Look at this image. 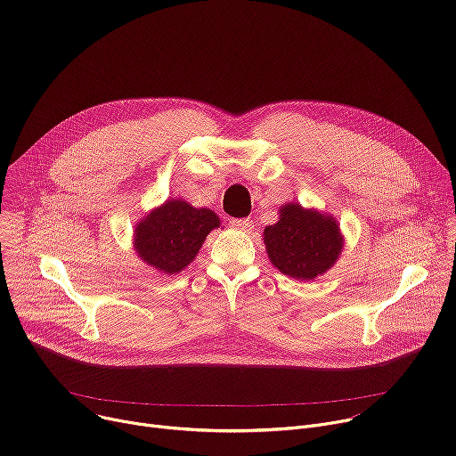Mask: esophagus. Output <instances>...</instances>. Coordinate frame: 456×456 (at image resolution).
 Masks as SVG:
<instances>
[{
  "label": "esophagus",
  "instance_id": "esophagus-1",
  "mask_svg": "<svg viewBox=\"0 0 456 456\" xmlns=\"http://www.w3.org/2000/svg\"><path fill=\"white\" fill-rule=\"evenodd\" d=\"M229 225L232 229H238V231H250L254 227V222L250 218H232L229 222Z\"/></svg>",
  "mask_w": 456,
  "mask_h": 456
}]
</instances>
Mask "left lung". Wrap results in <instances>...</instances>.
Returning <instances> with one entry per match:
<instances>
[{
	"label": "left lung",
	"mask_w": 456,
	"mask_h": 456,
	"mask_svg": "<svg viewBox=\"0 0 456 456\" xmlns=\"http://www.w3.org/2000/svg\"><path fill=\"white\" fill-rule=\"evenodd\" d=\"M273 265L296 280H314L327 273L341 252L343 238L332 216L306 211L299 204L280 209V220L265 229Z\"/></svg>",
	"instance_id": "obj_1"
}]
</instances>
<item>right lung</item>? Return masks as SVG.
Returning a JSON list of instances; mask_svg holds the SVG:
<instances>
[{
	"label": "right lung",
	"mask_w": 456,
	"mask_h": 456,
	"mask_svg": "<svg viewBox=\"0 0 456 456\" xmlns=\"http://www.w3.org/2000/svg\"><path fill=\"white\" fill-rule=\"evenodd\" d=\"M220 225L209 209H194L183 200H167L135 229V247L155 269L175 274L183 271L200 250L206 236Z\"/></svg>",
	"instance_id": "obj_1"
}]
</instances>
